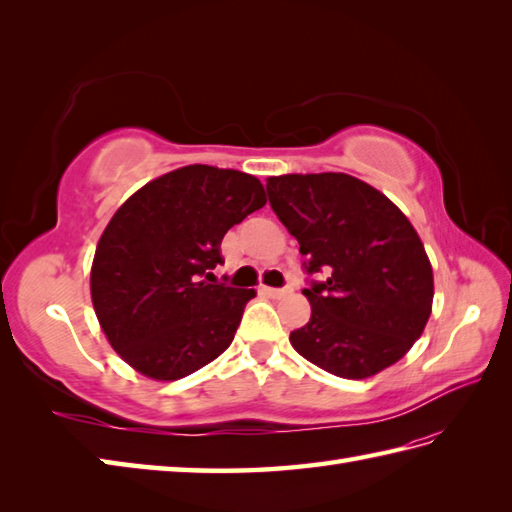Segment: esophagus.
I'll list each match as a JSON object with an SVG mask.
<instances>
[{
  "label": "esophagus",
  "mask_w": 512,
  "mask_h": 512,
  "mask_svg": "<svg viewBox=\"0 0 512 512\" xmlns=\"http://www.w3.org/2000/svg\"><path fill=\"white\" fill-rule=\"evenodd\" d=\"M262 292H264V295H268V297L279 299V297H284L288 290H286V288H268V286H262Z\"/></svg>",
  "instance_id": "esophagus-1"
}]
</instances>
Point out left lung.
<instances>
[{
  "instance_id": "1",
  "label": "left lung",
  "mask_w": 512,
  "mask_h": 512,
  "mask_svg": "<svg viewBox=\"0 0 512 512\" xmlns=\"http://www.w3.org/2000/svg\"><path fill=\"white\" fill-rule=\"evenodd\" d=\"M275 215L306 255L310 321L295 350L341 378H367L420 339L433 303V270L416 228L387 195L347 173L268 178Z\"/></svg>"
}]
</instances>
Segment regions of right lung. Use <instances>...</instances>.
Masks as SVG:
<instances>
[{"instance_id":"add662e5","label":"right lung","mask_w":512,"mask_h":512,"mask_svg":"<svg viewBox=\"0 0 512 512\" xmlns=\"http://www.w3.org/2000/svg\"><path fill=\"white\" fill-rule=\"evenodd\" d=\"M266 204L262 182L235 169L189 165L147 182L96 246L90 290L107 341L136 372L178 380L220 356L253 288L217 284L231 226Z\"/></svg>"}]
</instances>
